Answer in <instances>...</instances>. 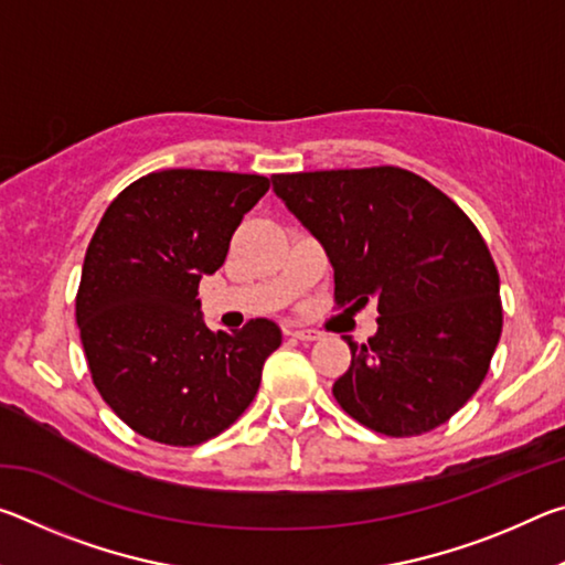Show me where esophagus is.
Returning a JSON list of instances; mask_svg holds the SVG:
<instances>
[{
	"mask_svg": "<svg viewBox=\"0 0 565 565\" xmlns=\"http://www.w3.org/2000/svg\"><path fill=\"white\" fill-rule=\"evenodd\" d=\"M289 337L296 341H319L323 333L319 329H291Z\"/></svg>",
	"mask_w": 565,
	"mask_h": 565,
	"instance_id": "obj_1",
	"label": "esophagus"
}]
</instances>
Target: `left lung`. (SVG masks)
Masks as SVG:
<instances>
[{"instance_id":"1","label":"left lung","mask_w":565,"mask_h":565,"mask_svg":"<svg viewBox=\"0 0 565 565\" xmlns=\"http://www.w3.org/2000/svg\"><path fill=\"white\" fill-rule=\"evenodd\" d=\"M274 191L327 248L333 301H379L333 398L371 431L446 424L489 374L501 339L499 269L481 232L431 181L401 167L274 174Z\"/></svg>"}]
</instances>
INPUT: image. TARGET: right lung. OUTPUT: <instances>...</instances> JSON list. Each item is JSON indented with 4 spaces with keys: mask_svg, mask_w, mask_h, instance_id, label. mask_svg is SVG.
Here are the masks:
<instances>
[{
    "mask_svg": "<svg viewBox=\"0 0 565 565\" xmlns=\"http://www.w3.org/2000/svg\"><path fill=\"white\" fill-rule=\"evenodd\" d=\"M269 186L259 174L151 171L114 199L92 236L76 291L84 356L102 398L149 441L199 446L226 431L281 347L269 319L212 331L196 299Z\"/></svg>",
    "mask_w": 565,
    "mask_h": 565,
    "instance_id": "add662e5",
    "label": "right lung"
}]
</instances>
